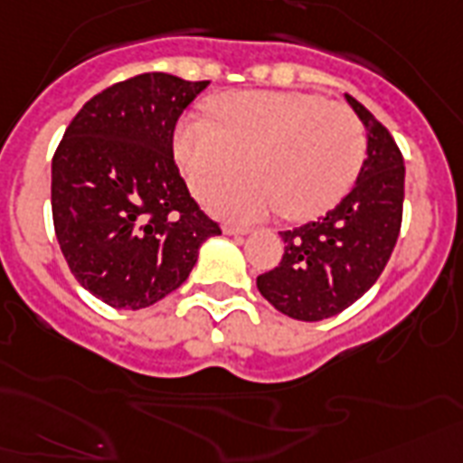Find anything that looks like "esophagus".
I'll use <instances>...</instances> for the list:
<instances>
[{
	"label": "esophagus",
	"instance_id": "1",
	"mask_svg": "<svg viewBox=\"0 0 463 463\" xmlns=\"http://www.w3.org/2000/svg\"><path fill=\"white\" fill-rule=\"evenodd\" d=\"M222 232H224V234H229V236H243V234H248L246 227H236V224H224Z\"/></svg>",
	"mask_w": 463,
	"mask_h": 463
}]
</instances>
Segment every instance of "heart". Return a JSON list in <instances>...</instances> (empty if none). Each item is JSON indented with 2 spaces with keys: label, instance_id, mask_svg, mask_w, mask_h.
Listing matches in <instances>:
<instances>
[{
  "label": "heart",
  "instance_id": "obj_1",
  "mask_svg": "<svg viewBox=\"0 0 463 463\" xmlns=\"http://www.w3.org/2000/svg\"><path fill=\"white\" fill-rule=\"evenodd\" d=\"M215 122L186 118L175 156L186 182L229 220H258L281 208L309 220L334 208L360 177L366 132L353 109L303 91H239L215 103Z\"/></svg>",
  "mask_w": 463,
  "mask_h": 463
}]
</instances>
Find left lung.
<instances>
[{"mask_svg": "<svg viewBox=\"0 0 463 463\" xmlns=\"http://www.w3.org/2000/svg\"><path fill=\"white\" fill-rule=\"evenodd\" d=\"M345 99L366 129L360 177L322 220L281 232V262L258 277V291L300 322L328 319L364 296L388 265L402 227V154L357 99Z\"/></svg>", "mask_w": 463, "mask_h": 463, "instance_id": "obj_1", "label": "left lung"}]
</instances>
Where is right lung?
<instances>
[{
    "label": "right lung",
    "instance_id": "add662e5",
    "mask_svg": "<svg viewBox=\"0 0 463 463\" xmlns=\"http://www.w3.org/2000/svg\"><path fill=\"white\" fill-rule=\"evenodd\" d=\"M210 82L141 72L91 97L52 160L61 253L91 296L139 309L184 284L198 248L222 234L191 198L172 135Z\"/></svg>",
    "mask_w": 463,
    "mask_h": 463
}]
</instances>
